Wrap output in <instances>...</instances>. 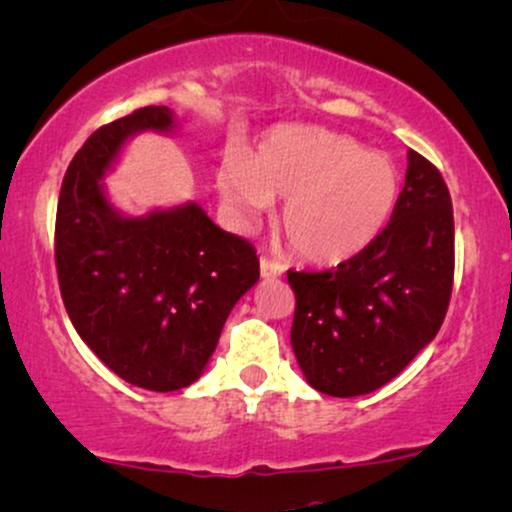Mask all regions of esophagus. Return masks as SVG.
<instances>
[{
  "mask_svg": "<svg viewBox=\"0 0 512 512\" xmlns=\"http://www.w3.org/2000/svg\"><path fill=\"white\" fill-rule=\"evenodd\" d=\"M260 272H262V279H276V276L283 274V264L269 260V257H262Z\"/></svg>",
  "mask_w": 512,
  "mask_h": 512,
  "instance_id": "34e87169",
  "label": "esophagus"
}]
</instances>
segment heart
<instances>
[{"instance_id":"obj_1","label":"heart","mask_w":512,"mask_h":512,"mask_svg":"<svg viewBox=\"0 0 512 512\" xmlns=\"http://www.w3.org/2000/svg\"><path fill=\"white\" fill-rule=\"evenodd\" d=\"M217 186L226 205L255 219L286 197L281 226L295 255L315 264L355 257L389 224L400 193L391 157L343 133L283 126L250 159L231 155Z\"/></svg>"}]
</instances>
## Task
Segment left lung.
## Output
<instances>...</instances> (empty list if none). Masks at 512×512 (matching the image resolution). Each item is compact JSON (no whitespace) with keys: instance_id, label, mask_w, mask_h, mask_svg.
<instances>
[{"instance_id":"1","label":"left lung","mask_w":512,"mask_h":512,"mask_svg":"<svg viewBox=\"0 0 512 512\" xmlns=\"http://www.w3.org/2000/svg\"><path fill=\"white\" fill-rule=\"evenodd\" d=\"M291 346L312 389L336 398L389 384L439 334L453 288V207L439 169L408 152L386 229L326 272H288Z\"/></svg>"}]
</instances>
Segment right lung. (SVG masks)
<instances>
[{"label": "right lung", "mask_w": 512, "mask_h": 512, "mask_svg": "<svg viewBox=\"0 0 512 512\" xmlns=\"http://www.w3.org/2000/svg\"><path fill=\"white\" fill-rule=\"evenodd\" d=\"M169 107H143L97 128L66 169L54 257L78 336L128 384L186 389L205 372L233 305L260 279L245 238L221 231L197 202L128 217L104 174L143 131L174 133Z\"/></svg>", "instance_id": "1"}]
</instances>
